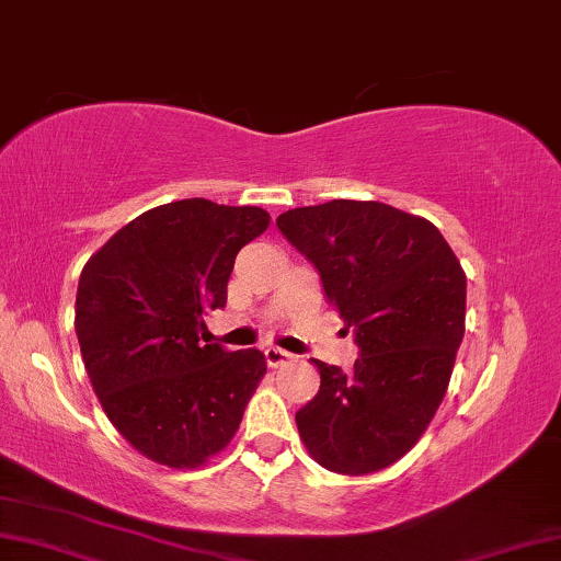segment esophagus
Returning <instances> with one entry per match:
<instances>
[{"instance_id": "esophagus-1", "label": "esophagus", "mask_w": 561, "mask_h": 561, "mask_svg": "<svg viewBox=\"0 0 561 561\" xmlns=\"http://www.w3.org/2000/svg\"><path fill=\"white\" fill-rule=\"evenodd\" d=\"M265 362H267V367H283V364L290 362V354L286 352V348L267 346L265 348Z\"/></svg>"}]
</instances>
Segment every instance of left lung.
<instances>
[{"instance_id":"1","label":"left lung","mask_w":561,"mask_h":561,"mask_svg":"<svg viewBox=\"0 0 561 561\" xmlns=\"http://www.w3.org/2000/svg\"><path fill=\"white\" fill-rule=\"evenodd\" d=\"M278 230L321 275L359 359H316L321 389L296 425L308 456L344 476L389 468L433 422L466 334V273L437 227L381 202L283 213Z\"/></svg>"}]
</instances>
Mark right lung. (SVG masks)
<instances>
[{"label":"right lung","mask_w":561,"mask_h":561,"mask_svg":"<svg viewBox=\"0 0 561 561\" xmlns=\"http://www.w3.org/2000/svg\"><path fill=\"white\" fill-rule=\"evenodd\" d=\"M271 225L261 207L169 202L113 234L80 273L76 334L111 425L159 466L225 450L265 375L257 348L202 344L227 300L234 255Z\"/></svg>","instance_id":"1"}]
</instances>
